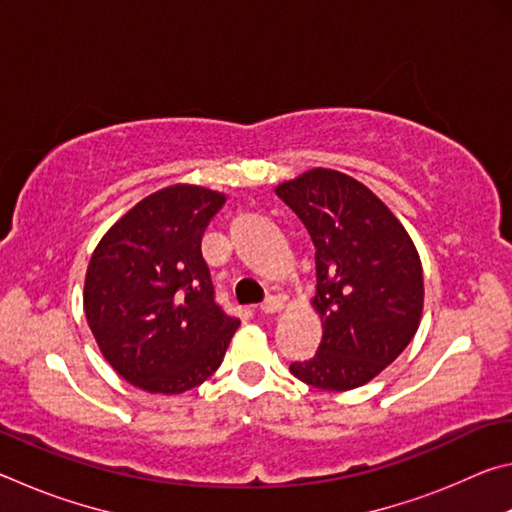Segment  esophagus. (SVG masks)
<instances>
[{
	"mask_svg": "<svg viewBox=\"0 0 512 512\" xmlns=\"http://www.w3.org/2000/svg\"><path fill=\"white\" fill-rule=\"evenodd\" d=\"M264 311V314H277V311H282L284 309V298H280V296H268L264 302H262V307H259Z\"/></svg>",
	"mask_w": 512,
	"mask_h": 512,
	"instance_id": "esophagus-1",
	"label": "esophagus"
}]
</instances>
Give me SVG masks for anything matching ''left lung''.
Returning <instances> with one entry per match:
<instances>
[{
    "label": "left lung",
    "instance_id": "obj_1",
    "mask_svg": "<svg viewBox=\"0 0 512 512\" xmlns=\"http://www.w3.org/2000/svg\"><path fill=\"white\" fill-rule=\"evenodd\" d=\"M275 194L305 223L316 246L318 352L291 363L300 381L352 391L375 379L418 332L424 282L413 239L397 216L348 173L309 169Z\"/></svg>",
    "mask_w": 512,
    "mask_h": 512
}]
</instances>
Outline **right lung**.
<instances>
[{
    "label": "right lung",
    "instance_id": "obj_1",
    "mask_svg": "<svg viewBox=\"0 0 512 512\" xmlns=\"http://www.w3.org/2000/svg\"><path fill=\"white\" fill-rule=\"evenodd\" d=\"M225 194L171 185L101 237L83 309L103 357L142 391L178 395L214 375L239 320L214 302L201 239Z\"/></svg>",
    "mask_w": 512,
    "mask_h": 512
}]
</instances>
